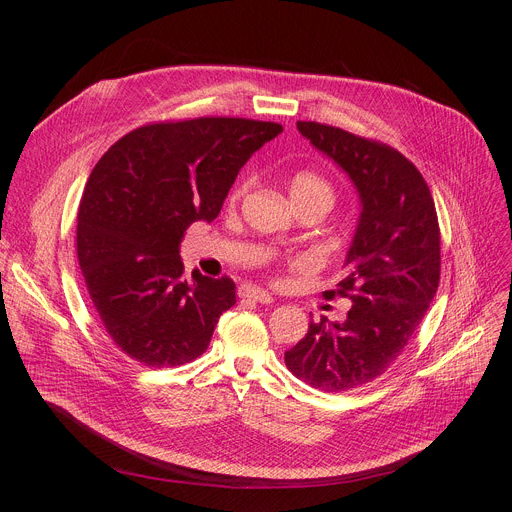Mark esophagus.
I'll return each instance as SVG.
<instances>
[{"instance_id":"34e87169","label":"esophagus","mask_w":512,"mask_h":512,"mask_svg":"<svg viewBox=\"0 0 512 512\" xmlns=\"http://www.w3.org/2000/svg\"><path fill=\"white\" fill-rule=\"evenodd\" d=\"M239 298L257 302V304H271L273 302V298L267 294L265 289L253 287V285H239Z\"/></svg>"}]
</instances>
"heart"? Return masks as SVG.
Returning a JSON list of instances; mask_svg holds the SVG:
<instances>
[{
  "label": "heart",
  "instance_id": "b5f03b06",
  "mask_svg": "<svg viewBox=\"0 0 512 512\" xmlns=\"http://www.w3.org/2000/svg\"><path fill=\"white\" fill-rule=\"evenodd\" d=\"M249 184H251V178H247V176L241 178L231 190V202H239L245 196V192L249 190ZM287 190H289V196H291V200H294L296 206L302 204V202H318V204H324L330 210L334 200H336L334 186L322 174L312 172V170L296 172L294 176L289 178Z\"/></svg>",
  "mask_w": 512,
  "mask_h": 512
}]
</instances>
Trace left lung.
I'll list each match as a JSON object with an SVG mask.
<instances>
[{
	"instance_id": "1",
	"label": "left lung",
	"mask_w": 512,
	"mask_h": 512,
	"mask_svg": "<svg viewBox=\"0 0 512 512\" xmlns=\"http://www.w3.org/2000/svg\"><path fill=\"white\" fill-rule=\"evenodd\" d=\"M300 133L352 180L360 218L346 273L326 298L352 300L344 322H310L287 369L326 393L381 377L417 332L440 285V225L419 170L387 143L298 121Z\"/></svg>"
}]
</instances>
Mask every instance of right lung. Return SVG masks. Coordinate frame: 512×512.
I'll list each match as a JSON object with an SVG mask.
<instances>
[{
    "mask_svg": "<svg viewBox=\"0 0 512 512\" xmlns=\"http://www.w3.org/2000/svg\"><path fill=\"white\" fill-rule=\"evenodd\" d=\"M279 123L198 117L133 129L105 152L79 206L77 255L93 306L123 354L164 369L198 358L235 306L231 277L180 259L186 229L214 221L247 160Z\"/></svg>",
    "mask_w": 512,
    "mask_h": 512,
    "instance_id": "obj_1",
    "label": "right lung"
}]
</instances>
